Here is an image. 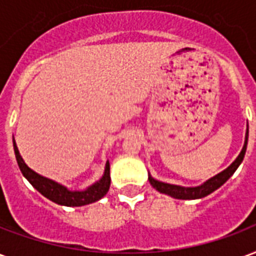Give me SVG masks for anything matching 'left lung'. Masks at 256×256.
Returning a JSON list of instances; mask_svg holds the SVG:
<instances>
[{"label": "left lung", "instance_id": "1", "mask_svg": "<svg viewBox=\"0 0 256 256\" xmlns=\"http://www.w3.org/2000/svg\"><path fill=\"white\" fill-rule=\"evenodd\" d=\"M247 141H248V126H247V132H246V140L243 149L236 157V160L223 172H220L214 177H210V180H206V182H202L198 186H181V185L168 184V182H162V181L156 180L152 177L149 173V181L152 186L154 189H157L160 193H165L168 196H170L173 198H178V200H196V198H202L214 192L216 189H219L226 181L231 177L235 170H236L239 165L242 164L243 158H244L246 149H247Z\"/></svg>", "mask_w": 256, "mask_h": 256}]
</instances>
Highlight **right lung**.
Here are the masks:
<instances>
[{"label":"right lung","instance_id":"right-lung-1","mask_svg":"<svg viewBox=\"0 0 256 256\" xmlns=\"http://www.w3.org/2000/svg\"><path fill=\"white\" fill-rule=\"evenodd\" d=\"M13 148H14V154L17 164L21 173L24 174L26 180L33 185V188H36L38 192L42 193V196H46V198H50V202H56L58 206H82L95 202L108 192L110 189V162L107 161L106 166H104V173L100 177V180H98L96 182H94L92 185H90L88 188H86L84 190H70L67 186L58 184L56 181L46 178L44 176L38 174L34 170H32L30 168L25 164V161L21 157V154L18 152V148L16 145L14 138H13Z\"/></svg>","mask_w":256,"mask_h":256}]
</instances>
